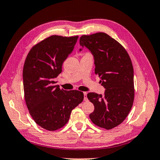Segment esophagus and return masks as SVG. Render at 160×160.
Returning a JSON list of instances; mask_svg holds the SVG:
<instances>
[{"instance_id": "esophagus-1", "label": "esophagus", "mask_w": 160, "mask_h": 160, "mask_svg": "<svg viewBox=\"0 0 160 160\" xmlns=\"http://www.w3.org/2000/svg\"><path fill=\"white\" fill-rule=\"evenodd\" d=\"M83 94H84V100H85V101H87V100H88V97H87V92H84Z\"/></svg>"}]
</instances>
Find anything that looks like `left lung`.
Masks as SVG:
<instances>
[{
	"instance_id": "obj_1",
	"label": "left lung",
	"mask_w": 160,
	"mask_h": 160,
	"mask_svg": "<svg viewBox=\"0 0 160 160\" xmlns=\"http://www.w3.org/2000/svg\"><path fill=\"white\" fill-rule=\"evenodd\" d=\"M80 44L92 53L94 73L106 89L103 96L94 92L87 95L94 106L90 118L96 126L112 129L125 120L133 104V67L131 58L120 43L104 32L82 35Z\"/></svg>"
}]
</instances>
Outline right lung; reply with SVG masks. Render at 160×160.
Masks as SVG:
<instances>
[{
    "mask_svg": "<svg viewBox=\"0 0 160 160\" xmlns=\"http://www.w3.org/2000/svg\"><path fill=\"white\" fill-rule=\"evenodd\" d=\"M78 39L52 35L35 44L25 59L22 75L27 107L35 123L47 131L66 125L72 110L83 101L82 92L60 89L54 80Z\"/></svg>",
    "mask_w": 160,
    "mask_h": 160,
    "instance_id": "add662e5",
    "label": "right lung"
}]
</instances>
